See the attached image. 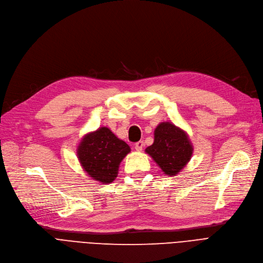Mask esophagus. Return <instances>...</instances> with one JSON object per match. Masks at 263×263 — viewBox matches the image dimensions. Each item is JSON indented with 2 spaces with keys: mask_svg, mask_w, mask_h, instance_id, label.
Segmentation results:
<instances>
[{
  "mask_svg": "<svg viewBox=\"0 0 263 263\" xmlns=\"http://www.w3.org/2000/svg\"><path fill=\"white\" fill-rule=\"evenodd\" d=\"M143 147H144V142L143 141H139L138 143H135V145H134V148L137 152H142Z\"/></svg>",
  "mask_w": 263,
  "mask_h": 263,
  "instance_id": "34e87169",
  "label": "esophagus"
}]
</instances>
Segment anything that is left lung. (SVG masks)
Returning a JSON list of instances; mask_svg holds the SVG:
<instances>
[{
    "mask_svg": "<svg viewBox=\"0 0 263 263\" xmlns=\"http://www.w3.org/2000/svg\"><path fill=\"white\" fill-rule=\"evenodd\" d=\"M154 143L145 152L167 176H176L190 161L193 146L187 134L171 122H161L155 129Z\"/></svg>",
    "mask_w": 263,
    "mask_h": 263,
    "instance_id": "8db88e82",
    "label": "left lung"
}]
</instances>
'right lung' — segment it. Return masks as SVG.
<instances>
[{
	"instance_id": "obj_1",
	"label": "right lung",
	"mask_w": 263,
	"mask_h": 263,
	"mask_svg": "<svg viewBox=\"0 0 263 263\" xmlns=\"http://www.w3.org/2000/svg\"><path fill=\"white\" fill-rule=\"evenodd\" d=\"M130 146L106 126L86 134L78 146V158L84 171L102 183L117 178L121 160L130 153Z\"/></svg>"
}]
</instances>
